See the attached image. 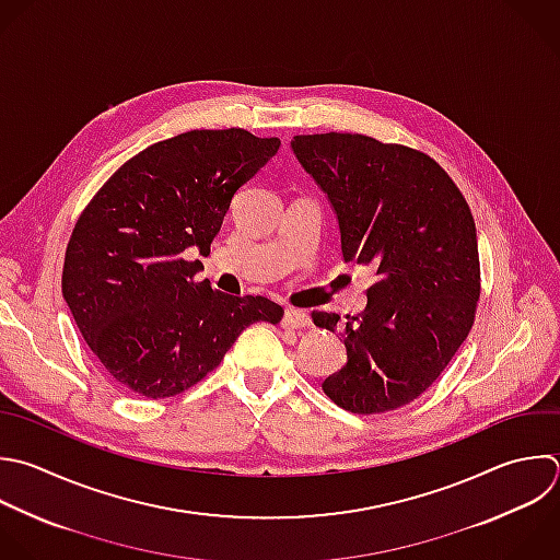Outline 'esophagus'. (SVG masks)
<instances>
[{"instance_id":"esophagus-1","label":"esophagus","mask_w":560,"mask_h":560,"mask_svg":"<svg viewBox=\"0 0 560 560\" xmlns=\"http://www.w3.org/2000/svg\"><path fill=\"white\" fill-rule=\"evenodd\" d=\"M282 326H284V328H293V330L306 328V326H311V317H308V313H304V311L287 308V311H284V317H282Z\"/></svg>"}]
</instances>
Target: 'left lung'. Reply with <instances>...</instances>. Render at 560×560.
Here are the masks:
<instances>
[{
	"label": "left lung",
	"mask_w": 560,
	"mask_h": 560,
	"mask_svg": "<svg viewBox=\"0 0 560 560\" xmlns=\"http://www.w3.org/2000/svg\"><path fill=\"white\" fill-rule=\"evenodd\" d=\"M291 149L326 192L346 262L370 267L368 304L346 315L348 361L322 389L352 413L409 405L464 343L479 300L470 208L429 155L361 133L295 136ZM337 330V313H313Z\"/></svg>",
	"instance_id": "obj_1"
}]
</instances>
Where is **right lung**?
Here are the masks:
<instances>
[{"instance_id": "obj_1", "label": "right lung", "mask_w": 560, "mask_h": 560, "mask_svg": "<svg viewBox=\"0 0 560 560\" xmlns=\"http://www.w3.org/2000/svg\"><path fill=\"white\" fill-rule=\"evenodd\" d=\"M280 149L245 129L188 131L125 162L79 217L63 265V298L92 352L147 398L186 392L212 372L256 322L282 306L262 295L195 282L199 260L236 190Z\"/></svg>"}]
</instances>
